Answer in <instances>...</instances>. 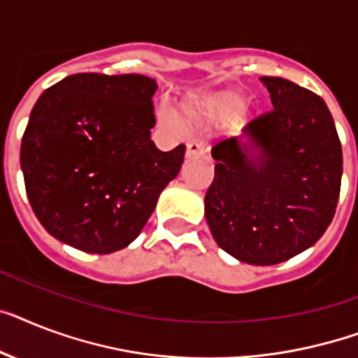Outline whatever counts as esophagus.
<instances>
[{"label": "esophagus", "mask_w": 358, "mask_h": 358, "mask_svg": "<svg viewBox=\"0 0 358 358\" xmlns=\"http://www.w3.org/2000/svg\"><path fill=\"white\" fill-rule=\"evenodd\" d=\"M204 152H206V145L202 143V141H199V139H193V141H189L187 143V150H185V154H187L189 158H196V156H202Z\"/></svg>", "instance_id": "obj_1"}]
</instances>
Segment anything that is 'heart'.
Segmentation results:
<instances>
[{"label": "heart", "mask_w": 358, "mask_h": 358, "mask_svg": "<svg viewBox=\"0 0 358 358\" xmlns=\"http://www.w3.org/2000/svg\"><path fill=\"white\" fill-rule=\"evenodd\" d=\"M245 97L237 92H217L189 99L184 106V121L191 127H224L237 119L245 108Z\"/></svg>", "instance_id": "heart-1"}]
</instances>
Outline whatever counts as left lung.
Returning a JSON list of instances; mask_svg holds the SVG:
<instances>
[{
	"label": "left lung",
	"mask_w": 358,
	"mask_h": 358,
	"mask_svg": "<svg viewBox=\"0 0 358 358\" xmlns=\"http://www.w3.org/2000/svg\"><path fill=\"white\" fill-rule=\"evenodd\" d=\"M261 80L274 108L211 149L217 164L204 204L220 248L268 266L301 254L331 224L342 147L320 95L281 77Z\"/></svg>",
	"instance_id": "left-lung-1"
}]
</instances>
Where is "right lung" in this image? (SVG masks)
Returning a JSON list of instances; mask_svg holds the SVG:
<instances>
[{
  "label": "right lung",
  "instance_id": "add662e5",
  "mask_svg": "<svg viewBox=\"0 0 358 358\" xmlns=\"http://www.w3.org/2000/svg\"><path fill=\"white\" fill-rule=\"evenodd\" d=\"M156 88L145 75L77 73L40 95L20 164L31 208L58 241L112 254L141 234L185 154L150 139Z\"/></svg>",
  "mask_w": 358,
  "mask_h": 358
}]
</instances>
